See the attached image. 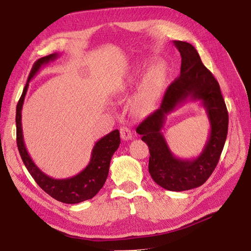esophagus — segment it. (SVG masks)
Instances as JSON below:
<instances>
[{
    "label": "esophagus",
    "mask_w": 251,
    "mask_h": 251,
    "mask_svg": "<svg viewBox=\"0 0 251 251\" xmlns=\"http://www.w3.org/2000/svg\"><path fill=\"white\" fill-rule=\"evenodd\" d=\"M132 135H133L132 131L130 130V128H127L126 126H124V127L120 128V136L124 140L132 139Z\"/></svg>",
    "instance_id": "esophagus-1"
}]
</instances>
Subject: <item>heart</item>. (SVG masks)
<instances>
[{"label":"heart","mask_w":251,"mask_h":251,"mask_svg":"<svg viewBox=\"0 0 251 251\" xmlns=\"http://www.w3.org/2000/svg\"><path fill=\"white\" fill-rule=\"evenodd\" d=\"M163 68L160 64H154L150 68L141 86L133 98V108L137 112H144L151 107L160 91Z\"/></svg>","instance_id":"b5f03b06"}]
</instances>
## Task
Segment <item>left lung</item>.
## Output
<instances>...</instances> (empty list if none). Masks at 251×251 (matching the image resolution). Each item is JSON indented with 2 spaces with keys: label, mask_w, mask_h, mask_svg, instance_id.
Segmentation results:
<instances>
[{
  "label": "left lung",
  "mask_w": 251,
  "mask_h": 251,
  "mask_svg": "<svg viewBox=\"0 0 251 251\" xmlns=\"http://www.w3.org/2000/svg\"><path fill=\"white\" fill-rule=\"evenodd\" d=\"M181 55L179 76L166 89L159 108L136 128L150 150L149 172L158 185L172 192L201 186L219 162L228 131V112L214 75L202 64L193 45L173 42ZM201 101L207 111L211 132L201 154L196 158L175 156L161 132L166 115L187 101Z\"/></svg>",
  "instance_id": "left-lung-1"
}]
</instances>
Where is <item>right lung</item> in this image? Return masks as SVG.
Instances as JSON below:
<instances>
[{
  "label": "right lung",
  "mask_w": 251,
  "mask_h": 251,
  "mask_svg": "<svg viewBox=\"0 0 251 251\" xmlns=\"http://www.w3.org/2000/svg\"><path fill=\"white\" fill-rule=\"evenodd\" d=\"M57 57L58 53H52L50 55L37 59L30 71L27 83L17 105V143L21 158L26 169L43 191L59 202L75 204L92 199L103 186L109 174L111 158L120 144V136L118 130H114L98 140L92 150L89 164L73 177L54 179L37 168L28 154L24 137H23L22 108L29 87V81L35 76L43 66Z\"/></svg>",
  "instance_id": "obj_1"
}]
</instances>
